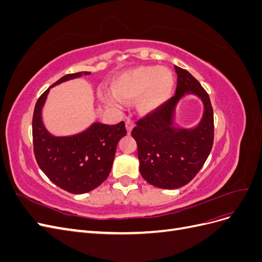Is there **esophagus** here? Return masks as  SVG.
Returning a JSON list of instances; mask_svg holds the SVG:
<instances>
[{
    "label": "esophagus",
    "instance_id": "1",
    "mask_svg": "<svg viewBox=\"0 0 262 262\" xmlns=\"http://www.w3.org/2000/svg\"><path fill=\"white\" fill-rule=\"evenodd\" d=\"M133 126H134V122L131 120V119H126L125 128H126V130H128V133L131 132V130L133 129Z\"/></svg>",
    "mask_w": 262,
    "mask_h": 262
}]
</instances>
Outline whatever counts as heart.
Listing matches in <instances>:
<instances>
[{"label": "heart", "mask_w": 262, "mask_h": 262, "mask_svg": "<svg viewBox=\"0 0 262 262\" xmlns=\"http://www.w3.org/2000/svg\"><path fill=\"white\" fill-rule=\"evenodd\" d=\"M173 75L169 70L157 67H140L119 75L114 83L115 93L101 90L100 97L113 105H120L121 99H138L142 112H152L170 96Z\"/></svg>", "instance_id": "1"}]
</instances>
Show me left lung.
Masks as SVG:
<instances>
[{"mask_svg":"<svg viewBox=\"0 0 262 262\" xmlns=\"http://www.w3.org/2000/svg\"><path fill=\"white\" fill-rule=\"evenodd\" d=\"M176 94L163 105L137 121L131 136L137 141L140 172L148 184L162 189H176L191 181L211 152L214 141L213 108L209 94L188 71L175 66ZM185 92L199 96L205 114L195 129L177 130L172 114Z\"/></svg>","mask_w":262,"mask_h":262,"instance_id":"left-lung-1","label":"left lung"}]
</instances>
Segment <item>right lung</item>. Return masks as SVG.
I'll list each match as a JSON object with an SVG mask.
<instances>
[{"label":"right lung","mask_w":262,"mask_h":262,"mask_svg":"<svg viewBox=\"0 0 262 262\" xmlns=\"http://www.w3.org/2000/svg\"><path fill=\"white\" fill-rule=\"evenodd\" d=\"M89 72L68 74L52 84L38 98L33 116L34 154L40 169L53 184L68 192L81 194L104 182L114 163L119 140L126 134L123 121L108 125L94 123L73 137H53L45 129L41 109L52 86Z\"/></svg>","instance_id":"1"}]
</instances>
